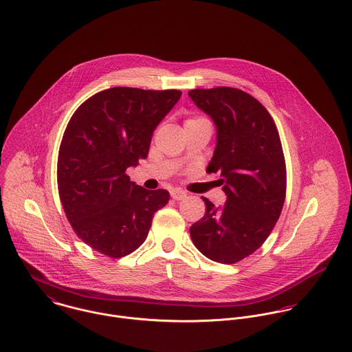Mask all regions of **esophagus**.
Here are the masks:
<instances>
[{"mask_svg":"<svg viewBox=\"0 0 352 352\" xmlns=\"http://www.w3.org/2000/svg\"><path fill=\"white\" fill-rule=\"evenodd\" d=\"M170 197L175 199V201H183L184 198H187V192L182 191V190H173L170 192Z\"/></svg>","mask_w":352,"mask_h":352,"instance_id":"esophagus-1","label":"esophagus"}]
</instances>
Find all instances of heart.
I'll use <instances>...</instances> for the list:
<instances>
[{
  "mask_svg": "<svg viewBox=\"0 0 352 352\" xmlns=\"http://www.w3.org/2000/svg\"><path fill=\"white\" fill-rule=\"evenodd\" d=\"M194 120H198V119H187L186 123H190V122H194Z\"/></svg>",
  "mask_w": 352,
  "mask_h": 352,
  "instance_id": "1",
  "label": "heart"
}]
</instances>
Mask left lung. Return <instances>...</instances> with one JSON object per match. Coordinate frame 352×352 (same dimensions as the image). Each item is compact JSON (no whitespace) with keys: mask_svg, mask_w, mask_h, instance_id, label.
Returning a JSON list of instances; mask_svg holds the SVG:
<instances>
[{"mask_svg":"<svg viewBox=\"0 0 352 352\" xmlns=\"http://www.w3.org/2000/svg\"><path fill=\"white\" fill-rule=\"evenodd\" d=\"M217 127L207 172H219L226 203L203 198L206 212L190 228L206 257L233 264L258 250L279 219L286 198V162L274 119L244 91L218 87L188 92Z\"/></svg>","mask_w":352,"mask_h":352,"instance_id":"left-lung-1","label":"left lung"}]
</instances>
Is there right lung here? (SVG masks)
I'll return each mask as SVG.
<instances>
[{
	"label": "right lung",
	"mask_w": 352,
	"mask_h": 352,
	"mask_svg": "<svg viewBox=\"0 0 352 352\" xmlns=\"http://www.w3.org/2000/svg\"><path fill=\"white\" fill-rule=\"evenodd\" d=\"M182 92L115 87L84 101L70 118L58 154V192L67 221L91 248L113 258L146 240L166 190L130 182L129 166L148 157L158 123Z\"/></svg>",
	"instance_id": "add662e5"
}]
</instances>
